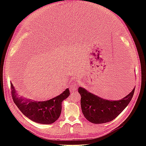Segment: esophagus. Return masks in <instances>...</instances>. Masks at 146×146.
Wrapping results in <instances>:
<instances>
[{
    "mask_svg": "<svg viewBox=\"0 0 146 146\" xmlns=\"http://www.w3.org/2000/svg\"><path fill=\"white\" fill-rule=\"evenodd\" d=\"M77 88L78 87H77V85H76V84H74V85L73 86H72L71 87H70V92H73L75 90H76L77 89Z\"/></svg>",
    "mask_w": 146,
    "mask_h": 146,
    "instance_id": "34e87169",
    "label": "esophagus"
}]
</instances>
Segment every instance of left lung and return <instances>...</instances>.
<instances>
[{
    "label": "left lung",
    "instance_id": "8db88e82",
    "mask_svg": "<svg viewBox=\"0 0 146 146\" xmlns=\"http://www.w3.org/2000/svg\"><path fill=\"white\" fill-rule=\"evenodd\" d=\"M135 88L129 94L118 100H108L78 88L81 96V108L84 116L93 123H103L113 121L120 114L131 101Z\"/></svg>",
    "mask_w": 146,
    "mask_h": 146
}]
</instances>
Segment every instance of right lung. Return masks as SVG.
I'll list each match as a JSON object with an SVG mask.
<instances>
[{
	"label": "right lung",
	"mask_w": 146,
	"mask_h": 146,
	"mask_svg": "<svg viewBox=\"0 0 146 146\" xmlns=\"http://www.w3.org/2000/svg\"><path fill=\"white\" fill-rule=\"evenodd\" d=\"M11 96L15 104L26 117L42 124L55 122L60 116L61 104L70 94L69 88L59 96L46 101H35L20 96L11 82Z\"/></svg>",
	"instance_id": "1"
}]
</instances>
